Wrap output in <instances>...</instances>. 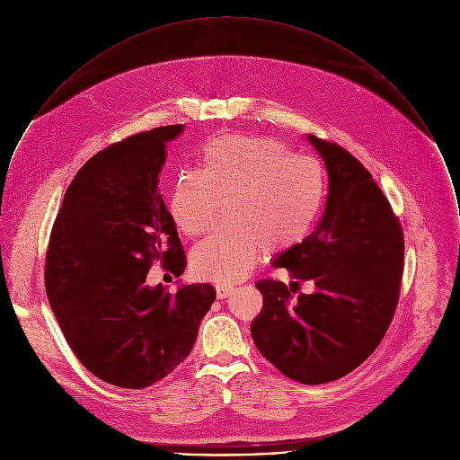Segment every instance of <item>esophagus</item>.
I'll return each mask as SVG.
<instances>
[{"mask_svg": "<svg viewBox=\"0 0 460 460\" xmlns=\"http://www.w3.org/2000/svg\"><path fill=\"white\" fill-rule=\"evenodd\" d=\"M232 292H234V287H232V285H217V287H216L217 299H226L228 296H232Z\"/></svg>", "mask_w": 460, "mask_h": 460, "instance_id": "1", "label": "esophagus"}]
</instances>
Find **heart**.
Returning a JSON list of instances; mask_svg holds the SVG:
<instances>
[{
    "label": "heart",
    "instance_id": "1",
    "mask_svg": "<svg viewBox=\"0 0 460 460\" xmlns=\"http://www.w3.org/2000/svg\"><path fill=\"white\" fill-rule=\"evenodd\" d=\"M326 195L323 166L262 136H221L199 154V170H182L172 188L170 212L177 228L198 237L228 219L191 253L201 279L235 283L262 252L297 248L314 230Z\"/></svg>",
    "mask_w": 460,
    "mask_h": 460
}]
</instances>
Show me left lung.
<instances>
[{"instance_id":"1","label":"left lung","mask_w":460,"mask_h":460,"mask_svg":"<svg viewBox=\"0 0 460 460\" xmlns=\"http://www.w3.org/2000/svg\"><path fill=\"white\" fill-rule=\"evenodd\" d=\"M324 159L329 190L317 228L272 265L314 295L261 279L262 314L252 336L265 359L301 385H324L358 368L392 324L403 270V232L370 172L340 145L308 134Z\"/></svg>"}]
</instances>
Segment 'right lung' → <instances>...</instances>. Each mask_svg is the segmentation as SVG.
<instances>
[{"instance_id": "obj_1", "label": "right lung", "mask_w": 460, "mask_h": 460, "mask_svg": "<svg viewBox=\"0 0 460 460\" xmlns=\"http://www.w3.org/2000/svg\"><path fill=\"white\" fill-rule=\"evenodd\" d=\"M182 124L155 128L95 154L66 188L46 253V292L77 359L108 385L141 390L191 352L216 299L208 283L177 294L148 287L152 263L177 278L186 255L159 191L166 145Z\"/></svg>"}]
</instances>
